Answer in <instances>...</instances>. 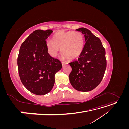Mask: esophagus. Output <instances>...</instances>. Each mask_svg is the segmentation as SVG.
<instances>
[{"instance_id": "1", "label": "esophagus", "mask_w": 129, "mask_h": 129, "mask_svg": "<svg viewBox=\"0 0 129 129\" xmlns=\"http://www.w3.org/2000/svg\"><path fill=\"white\" fill-rule=\"evenodd\" d=\"M68 63L67 62H66V61H64V62H62V66H64V65H65V64H68Z\"/></svg>"}]
</instances>
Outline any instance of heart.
Instances as JSON below:
<instances>
[{
    "label": "heart",
    "instance_id": "obj_1",
    "mask_svg": "<svg viewBox=\"0 0 129 129\" xmlns=\"http://www.w3.org/2000/svg\"><path fill=\"white\" fill-rule=\"evenodd\" d=\"M84 37L80 32H61L54 35L52 40L46 42V47L50 55L55 57L61 48L62 55L68 60L79 57L84 48Z\"/></svg>",
    "mask_w": 129,
    "mask_h": 129
}]
</instances>
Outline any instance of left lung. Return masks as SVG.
I'll return each instance as SVG.
<instances>
[{"label": "left lung", "mask_w": 129, "mask_h": 129, "mask_svg": "<svg viewBox=\"0 0 129 129\" xmlns=\"http://www.w3.org/2000/svg\"><path fill=\"white\" fill-rule=\"evenodd\" d=\"M76 30L84 35L85 44L76 61L69 63L72 71L69 78L73 87L79 91L94 89L102 81L107 67L105 50L99 38L87 28Z\"/></svg>", "instance_id": "left-lung-1"}]
</instances>
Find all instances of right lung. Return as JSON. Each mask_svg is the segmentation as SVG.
<instances>
[{
	"label": "right lung",
	"instance_id": "add662e5",
	"mask_svg": "<svg viewBox=\"0 0 129 129\" xmlns=\"http://www.w3.org/2000/svg\"><path fill=\"white\" fill-rule=\"evenodd\" d=\"M52 30L34 31L23 42L17 63L22 83L30 92L44 95L52 90L55 74L62 68L61 62L48 53L46 40Z\"/></svg>",
	"mask_w": 129,
	"mask_h": 129
}]
</instances>
